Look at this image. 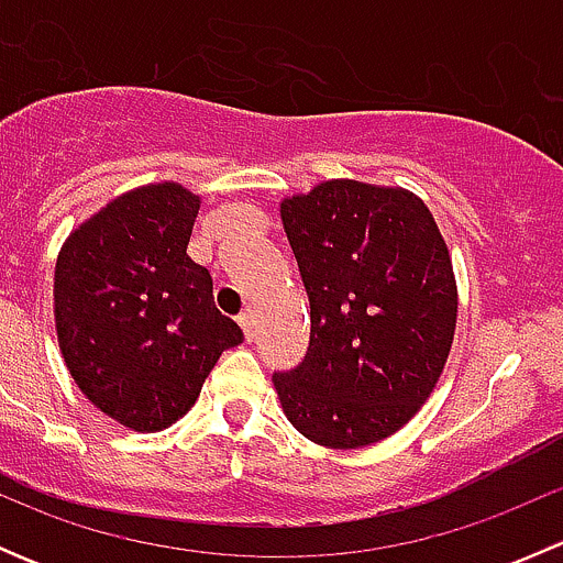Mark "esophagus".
<instances>
[{
	"mask_svg": "<svg viewBox=\"0 0 563 563\" xmlns=\"http://www.w3.org/2000/svg\"><path fill=\"white\" fill-rule=\"evenodd\" d=\"M236 321H240V327H242V332H245V338L247 340H253V334H255V321H253V310H242L240 313V318H236Z\"/></svg>",
	"mask_w": 563,
	"mask_h": 563,
	"instance_id": "esophagus-1",
	"label": "esophagus"
}]
</instances>
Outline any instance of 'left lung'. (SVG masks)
<instances>
[{"mask_svg": "<svg viewBox=\"0 0 563 563\" xmlns=\"http://www.w3.org/2000/svg\"><path fill=\"white\" fill-rule=\"evenodd\" d=\"M310 299V349L275 373L288 422L327 450L395 435L444 373L457 323L452 255L402 187L329 179L280 201Z\"/></svg>", "mask_w": 563, "mask_h": 563, "instance_id": "obj_1", "label": "left lung"}]
</instances>
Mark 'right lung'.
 Returning <instances> with one entry per match:
<instances>
[{
  "instance_id": "add662e5",
  "label": "right lung",
  "mask_w": 563,
  "mask_h": 563,
  "mask_svg": "<svg viewBox=\"0 0 563 563\" xmlns=\"http://www.w3.org/2000/svg\"><path fill=\"white\" fill-rule=\"evenodd\" d=\"M201 196L155 181L108 201L62 245L54 269L59 351L95 408L135 433L185 417L242 329L214 308L187 255Z\"/></svg>"
}]
</instances>
